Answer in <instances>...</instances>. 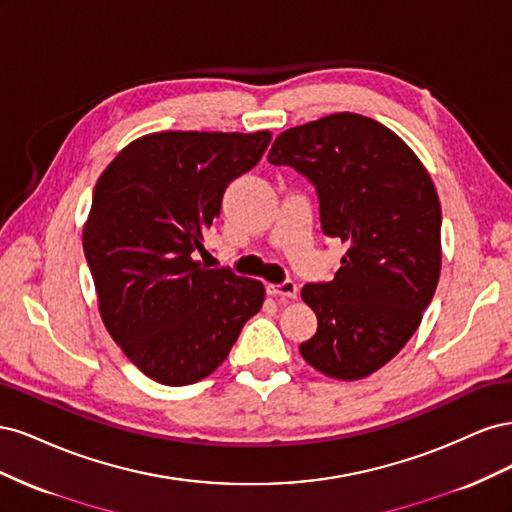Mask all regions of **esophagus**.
I'll use <instances>...</instances> for the list:
<instances>
[{"instance_id": "obj_1", "label": "esophagus", "mask_w": 512, "mask_h": 512, "mask_svg": "<svg viewBox=\"0 0 512 512\" xmlns=\"http://www.w3.org/2000/svg\"><path fill=\"white\" fill-rule=\"evenodd\" d=\"M267 292L271 297H284V299H297L299 297V288L294 282H282V284H269Z\"/></svg>"}]
</instances>
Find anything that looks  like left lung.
<instances>
[{"instance_id":"1","label":"left lung","mask_w":512,"mask_h":512,"mask_svg":"<svg viewBox=\"0 0 512 512\" xmlns=\"http://www.w3.org/2000/svg\"><path fill=\"white\" fill-rule=\"evenodd\" d=\"M269 162L297 168L316 185L322 232L348 247L331 282L301 290L318 331L299 352L329 378H367L410 342L436 292V185L393 130L356 113L282 132Z\"/></svg>"}]
</instances>
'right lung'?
I'll return each mask as SVG.
<instances>
[{"mask_svg": "<svg viewBox=\"0 0 512 512\" xmlns=\"http://www.w3.org/2000/svg\"><path fill=\"white\" fill-rule=\"evenodd\" d=\"M271 132H153L104 168L83 228L106 331L151 380L185 386L218 369L265 286L196 256L228 183L254 168Z\"/></svg>", "mask_w": 512, "mask_h": 512, "instance_id": "add662e5", "label": "right lung"}]
</instances>
